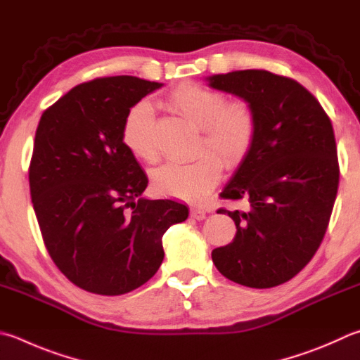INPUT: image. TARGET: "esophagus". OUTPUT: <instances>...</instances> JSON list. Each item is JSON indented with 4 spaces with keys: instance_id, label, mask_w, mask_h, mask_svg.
<instances>
[{
    "instance_id": "1",
    "label": "esophagus",
    "mask_w": 360,
    "mask_h": 360,
    "mask_svg": "<svg viewBox=\"0 0 360 360\" xmlns=\"http://www.w3.org/2000/svg\"><path fill=\"white\" fill-rule=\"evenodd\" d=\"M191 217L195 219V220H205L206 219V211H205V209L193 207L191 211Z\"/></svg>"
}]
</instances>
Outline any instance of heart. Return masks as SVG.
Instances as JSON below:
<instances>
[{"instance_id":"obj_1","label":"heart","mask_w":360,"mask_h":360,"mask_svg":"<svg viewBox=\"0 0 360 360\" xmlns=\"http://www.w3.org/2000/svg\"><path fill=\"white\" fill-rule=\"evenodd\" d=\"M167 105L201 127L198 151L209 149L224 165H236L250 149L257 132V116L248 102L240 99L225 102V96L219 91L184 83L168 96ZM122 143L136 159L143 162L158 159L153 108L148 102L136 103L126 116ZM217 158L205 153L192 162L163 163L153 172L154 192L187 201L201 200L219 181L220 162Z\"/></svg>"}]
</instances>
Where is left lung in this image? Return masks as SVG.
Listing matches in <instances>:
<instances>
[{
	"instance_id": "8db88e82",
	"label": "left lung",
	"mask_w": 360,
	"mask_h": 360,
	"mask_svg": "<svg viewBox=\"0 0 360 360\" xmlns=\"http://www.w3.org/2000/svg\"><path fill=\"white\" fill-rule=\"evenodd\" d=\"M211 88L240 97L257 116L252 146L220 197L244 201L219 209L236 225L233 243L212 250L221 276L248 288L291 280L316 253L338 188L334 129L302 84L267 70L206 77Z\"/></svg>"
}]
</instances>
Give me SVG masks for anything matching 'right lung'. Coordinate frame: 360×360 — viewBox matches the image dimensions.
I'll use <instances>...</instances> for the list:
<instances>
[{"label":"right lung","mask_w":360,"mask_h":360,"mask_svg":"<svg viewBox=\"0 0 360 360\" xmlns=\"http://www.w3.org/2000/svg\"><path fill=\"white\" fill-rule=\"evenodd\" d=\"M163 83L96 78L45 110L30 165L45 247L72 283L102 296L134 291L163 261L162 236L188 217L173 200H146L148 176L122 143L130 108Z\"/></svg>","instance_id":"add662e5"}]
</instances>
